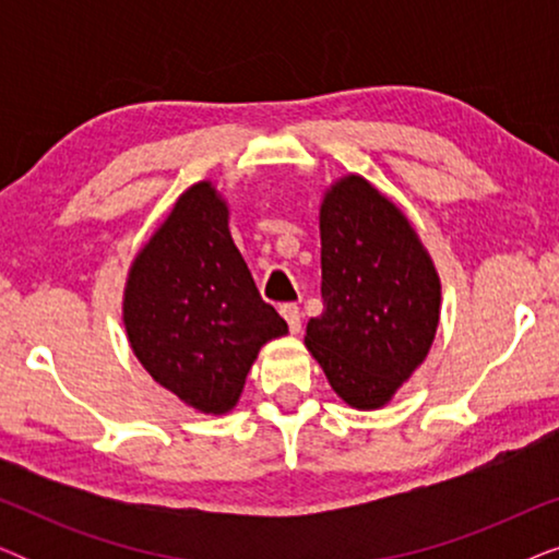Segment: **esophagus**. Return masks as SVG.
I'll return each instance as SVG.
<instances>
[{
    "mask_svg": "<svg viewBox=\"0 0 559 559\" xmlns=\"http://www.w3.org/2000/svg\"><path fill=\"white\" fill-rule=\"evenodd\" d=\"M280 312H282V318L287 320L289 331L300 333V328H302V312H300V308H297V305H293V302H287V305H282Z\"/></svg>",
    "mask_w": 559,
    "mask_h": 559,
    "instance_id": "34e87169",
    "label": "esophagus"
}]
</instances>
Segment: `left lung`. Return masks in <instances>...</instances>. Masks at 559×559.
Masks as SVG:
<instances>
[{"label":"left lung","mask_w":559,"mask_h":559,"mask_svg":"<svg viewBox=\"0 0 559 559\" xmlns=\"http://www.w3.org/2000/svg\"><path fill=\"white\" fill-rule=\"evenodd\" d=\"M320 295L305 346L350 407L377 409L425 361L440 318V280L392 201L348 175L320 209Z\"/></svg>","instance_id":"obj_1"}]
</instances>
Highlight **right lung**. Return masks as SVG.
Wrapping results in <instances>:
<instances>
[{"label": "right lung", "instance_id": "obj_1", "mask_svg": "<svg viewBox=\"0 0 559 559\" xmlns=\"http://www.w3.org/2000/svg\"><path fill=\"white\" fill-rule=\"evenodd\" d=\"M124 325L150 377L213 415L239 400L259 348L287 333L259 295L211 182L188 188L134 259Z\"/></svg>", "mask_w": 559, "mask_h": 559}]
</instances>
